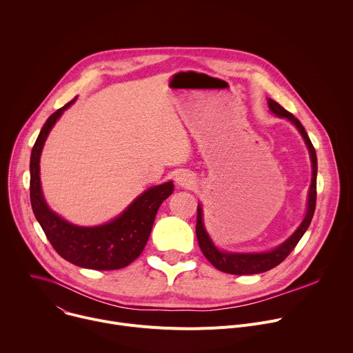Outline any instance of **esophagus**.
Returning <instances> with one entry per match:
<instances>
[{
    "label": "esophagus",
    "instance_id": "obj_1",
    "mask_svg": "<svg viewBox=\"0 0 353 353\" xmlns=\"http://www.w3.org/2000/svg\"><path fill=\"white\" fill-rule=\"evenodd\" d=\"M174 181L179 187H184V188H190L195 184V177L187 172V170H181V172H177V174L174 176Z\"/></svg>",
    "mask_w": 353,
    "mask_h": 353
}]
</instances>
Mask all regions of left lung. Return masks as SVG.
I'll return each mask as SVG.
<instances>
[{
    "label": "left lung",
    "mask_w": 353,
    "mask_h": 353,
    "mask_svg": "<svg viewBox=\"0 0 353 353\" xmlns=\"http://www.w3.org/2000/svg\"><path fill=\"white\" fill-rule=\"evenodd\" d=\"M268 108L272 114L276 117H282L289 120L300 132L301 138L305 139V143L309 149L310 154V161H312V184L309 188V195H307V207H306V215L301 221V223L297 226V229L278 247L268 250V251H261V253H233V251H226L221 250L215 245L212 241L210 233L205 229L204 225V215H203V207L198 203L196 208V226H195V233H196V240L199 244L201 251L203 254L207 257V260L219 271L226 272V274H233V275H253V274H261L265 271H270L279 265L289 254L290 251L296 247L299 240L303 237L306 233L307 228L310 226V222L314 215L316 210V198H317V155H316V149L305 130V127L301 125V123L288 110H285L279 103H276L275 100L268 99Z\"/></svg>",
    "instance_id": "1"
}]
</instances>
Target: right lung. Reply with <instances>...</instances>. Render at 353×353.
<instances>
[{"label":"right lung","instance_id":"obj_1","mask_svg":"<svg viewBox=\"0 0 353 353\" xmlns=\"http://www.w3.org/2000/svg\"><path fill=\"white\" fill-rule=\"evenodd\" d=\"M53 113L44 123L30 155V203L33 214L57 253L81 268L110 271L130 265L141 253L152 230L157 212L172 195L173 181L150 187L138 195L114 219L99 226H78L47 205L40 181V157L44 142L63 113L75 102Z\"/></svg>","mask_w":353,"mask_h":353}]
</instances>
